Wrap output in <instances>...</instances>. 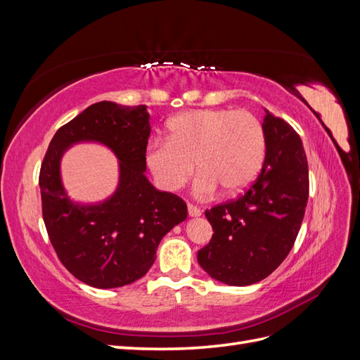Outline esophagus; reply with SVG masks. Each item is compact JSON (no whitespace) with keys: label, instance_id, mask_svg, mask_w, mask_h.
I'll list each match as a JSON object with an SVG mask.
<instances>
[{"label":"esophagus","instance_id":"1","mask_svg":"<svg viewBox=\"0 0 360 360\" xmlns=\"http://www.w3.org/2000/svg\"><path fill=\"white\" fill-rule=\"evenodd\" d=\"M188 213H189L191 217H198V216H201V210L198 209V207H195V205H192V204L188 205Z\"/></svg>","mask_w":360,"mask_h":360}]
</instances>
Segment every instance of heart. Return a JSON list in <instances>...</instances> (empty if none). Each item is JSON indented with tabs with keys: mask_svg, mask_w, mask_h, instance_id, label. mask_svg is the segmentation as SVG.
<instances>
[{
	"mask_svg": "<svg viewBox=\"0 0 360 360\" xmlns=\"http://www.w3.org/2000/svg\"><path fill=\"white\" fill-rule=\"evenodd\" d=\"M168 139L147 146L146 163L159 186L174 192L200 169L193 195L210 200L225 188L238 193L255 181L266 156V134L248 111L197 110L184 112L168 126Z\"/></svg>",
	"mask_w": 360,
	"mask_h": 360,
	"instance_id": "b5f03b06",
	"label": "heart"
}]
</instances>
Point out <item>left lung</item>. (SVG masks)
Listing matches in <instances>:
<instances>
[{"mask_svg":"<svg viewBox=\"0 0 360 360\" xmlns=\"http://www.w3.org/2000/svg\"><path fill=\"white\" fill-rule=\"evenodd\" d=\"M266 158L240 198L205 210L213 237L198 263L213 279L245 287L267 278L291 250L307 209L308 160L300 136L266 111Z\"/></svg>","mask_w":360,"mask_h":360,"instance_id":"8db88e82","label":"left lung"}]
</instances>
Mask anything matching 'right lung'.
<instances>
[{"mask_svg":"<svg viewBox=\"0 0 360 360\" xmlns=\"http://www.w3.org/2000/svg\"><path fill=\"white\" fill-rule=\"evenodd\" d=\"M150 132L146 105L103 101L60 127L48 147L39 177L43 221L63 266L86 285L117 288L143 278L163 236L186 221V202L144 174ZM81 142L102 143L119 160L117 189L103 202H73L62 184L60 159Z\"/></svg>","mask_w":360,"mask_h":360,"instance_id":"right-lung-1","label":"right lung"}]
</instances>
